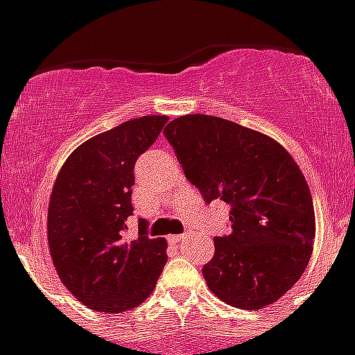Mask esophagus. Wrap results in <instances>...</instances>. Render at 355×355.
<instances>
[{
  "label": "esophagus",
  "instance_id": "obj_1",
  "mask_svg": "<svg viewBox=\"0 0 355 355\" xmlns=\"http://www.w3.org/2000/svg\"><path fill=\"white\" fill-rule=\"evenodd\" d=\"M186 237V234H177V236H169V243H180Z\"/></svg>",
  "mask_w": 355,
  "mask_h": 355
}]
</instances>
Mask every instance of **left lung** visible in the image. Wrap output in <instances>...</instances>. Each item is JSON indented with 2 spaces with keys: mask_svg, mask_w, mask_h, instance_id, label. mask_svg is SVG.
<instances>
[{
  "mask_svg": "<svg viewBox=\"0 0 355 355\" xmlns=\"http://www.w3.org/2000/svg\"><path fill=\"white\" fill-rule=\"evenodd\" d=\"M164 135L203 200L230 205L232 230L214 237L202 270L209 289L237 309L279 300L313 252V198L297 162L268 135L207 114L180 116Z\"/></svg>",
  "mask_w": 355,
  "mask_h": 355,
  "instance_id": "left-lung-1",
  "label": "left lung"
}]
</instances>
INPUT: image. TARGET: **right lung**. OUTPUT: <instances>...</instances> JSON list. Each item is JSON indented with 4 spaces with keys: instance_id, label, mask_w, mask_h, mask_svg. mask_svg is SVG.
I'll use <instances>...</instances> for the list:
<instances>
[{
    "instance_id": "add662e5",
    "label": "right lung",
    "mask_w": 355,
    "mask_h": 355,
    "mask_svg": "<svg viewBox=\"0 0 355 355\" xmlns=\"http://www.w3.org/2000/svg\"><path fill=\"white\" fill-rule=\"evenodd\" d=\"M168 116H143L98 134L67 157L55 180L48 207V243L55 270L89 309L121 313L152 295L162 273L164 237L126 241L134 166L155 143Z\"/></svg>"
}]
</instances>
